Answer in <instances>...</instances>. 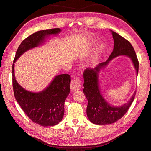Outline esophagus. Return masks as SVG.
Returning a JSON list of instances; mask_svg holds the SVG:
<instances>
[{"mask_svg":"<svg viewBox=\"0 0 151 151\" xmlns=\"http://www.w3.org/2000/svg\"><path fill=\"white\" fill-rule=\"evenodd\" d=\"M82 85L81 79L78 76H76L75 78H73L70 83V90L71 91L75 92L76 90L81 89Z\"/></svg>","mask_w":151,"mask_h":151,"instance_id":"34e87169","label":"esophagus"}]
</instances>
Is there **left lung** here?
Returning a JSON list of instances; mask_svg holds the SVG:
<instances>
[{
	"label": "left lung",
	"instance_id": "1",
	"mask_svg": "<svg viewBox=\"0 0 151 151\" xmlns=\"http://www.w3.org/2000/svg\"><path fill=\"white\" fill-rule=\"evenodd\" d=\"M114 40V47L108 59L101 63L94 68H87L83 73L84 79V94L88 100L86 114L92 123L96 125H108L116 122L128 111L135 98L136 92L127 103L120 107L109 106L104 99L98 87V73L112 59L119 55H127L132 60L137 74L139 71V61L132 45L117 33L112 32Z\"/></svg>",
	"mask_w": 151,
	"mask_h": 151
}]
</instances>
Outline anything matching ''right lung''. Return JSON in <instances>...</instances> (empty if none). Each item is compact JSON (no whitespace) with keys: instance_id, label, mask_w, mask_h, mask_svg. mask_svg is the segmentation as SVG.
Returning <instances> with one entry per match:
<instances>
[{"instance_id":"1","label":"right lung","mask_w":151,"mask_h":151,"mask_svg":"<svg viewBox=\"0 0 151 151\" xmlns=\"http://www.w3.org/2000/svg\"><path fill=\"white\" fill-rule=\"evenodd\" d=\"M60 31L59 28L41 30L26 37L16 51L12 68V86L16 101L33 122L44 127L55 125L63 119L65 100L70 91V75L66 74L57 75L45 90L34 93L24 90L18 84L14 67L15 61L22 54L39 45L46 35L57 34Z\"/></svg>"}]
</instances>
